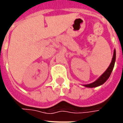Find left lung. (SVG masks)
Segmentation results:
<instances>
[{"label": "left lung", "instance_id": "1", "mask_svg": "<svg viewBox=\"0 0 123 123\" xmlns=\"http://www.w3.org/2000/svg\"><path fill=\"white\" fill-rule=\"evenodd\" d=\"M115 59H116V52H115V50L114 51L113 56V59H112V61H111V64L109 65V67L107 68V69L106 70L105 72H104L103 74L101 75L100 77L96 81H95L94 82L90 84L84 85V86L88 87V88H94V87H97V86H99L102 85L105 82L106 80H107L109 77L110 76L111 72H112V70L113 69L114 65H115Z\"/></svg>", "mask_w": 123, "mask_h": 123}]
</instances>
